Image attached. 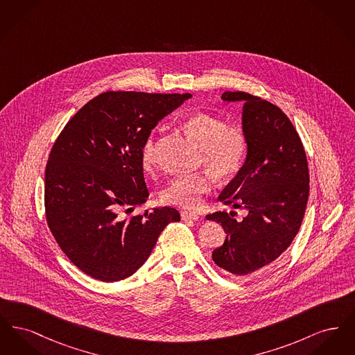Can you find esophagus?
<instances>
[{"instance_id":"1","label":"esophagus","mask_w":355,"mask_h":355,"mask_svg":"<svg viewBox=\"0 0 355 355\" xmlns=\"http://www.w3.org/2000/svg\"><path fill=\"white\" fill-rule=\"evenodd\" d=\"M181 218H182V220H197L200 217H198L197 214H193V213L182 211V213H181Z\"/></svg>"}]
</instances>
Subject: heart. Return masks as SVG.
Listing matches in <instances>:
<instances>
[{"label":"heart","mask_w":355,"mask_h":355,"mask_svg":"<svg viewBox=\"0 0 355 355\" xmlns=\"http://www.w3.org/2000/svg\"><path fill=\"white\" fill-rule=\"evenodd\" d=\"M182 129L201 146V164L218 181H229L242 169L248 154V138L242 126L225 125L220 117L209 113H194L182 122ZM141 165L148 173H152L157 165V142L153 135L145 139L141 148ZM211 187V175L200 171L170 180L162 189L161 198L168 205L197 211Z\"/></svg>","instance_id":"b5f03b06"}]
</instances>
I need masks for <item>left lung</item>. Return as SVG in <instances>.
<instances>
[{"label": "left lung", "instance_id": "1", "mask_svg": "<svg viewBox=\"0 0 355 355\" xmlns=\"http://www.w3.org/2000/svg\"><path fill=\"white\" fill-rule=\"evenodd\" d=\"M222 100L243 102L248 155L218 200L248 216L236 220V211H216L206 220L218 222L226 233L213 261L242 277L275 261L297 236L309 198V168L302 141L278 106L245 92H225Z\"/></svg>", "mask_w": 355, "mask_h": 355}]
</instances>
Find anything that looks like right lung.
Listing matches in <instances>:
<instances>
[{
  "instance_id": "1",
  "label": "right lung",
  "mask_w": 355,
  "mask_h": 355,
  "mask_svg": "<svg viewBox=\"0 0 355 355\" xmlns=\"http://www.w3.org/2000/svg\"><path fill=\"white\" fill-rule=\"evenodd\" d=\"M191 94L105 92L84 105L51 148L45 169V216L69 259L89 277L117 282L149 258L180 213H132L149 191L141 148L158 121Z\"/></svg>"
}]
</instances>
